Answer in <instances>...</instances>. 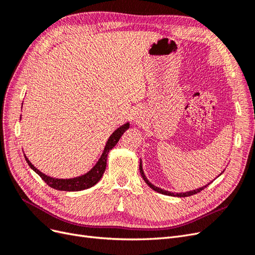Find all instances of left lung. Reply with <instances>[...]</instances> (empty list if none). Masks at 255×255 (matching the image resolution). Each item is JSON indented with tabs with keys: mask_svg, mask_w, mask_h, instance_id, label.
Instances as JSON below:
<instances>
[{
	"mask_svg": "<svg viewBox=\"0 0 255 255\" xmlns=\"http://www.w3.org/2000/svg\"><path fill=\"white\" fill-rule=\"evenodd\" d=\"M139 170H140V174H141V176H142V179H143V181L149 185V186L153 189V190H155V191H157V192H159V194H163V195H166V196H171V197H180V198H183V197H188V196H192V195H196V194H198V192H200L201 190H203L207 185H210L211 183H208L207 185H205V186H203V187H200V188H197V189H195V190H190V191H186V192H176V194H174V192H171V191H168V190H165V189H161V188H159V187H156L155 185H153L148 179H146V176H145V174L143 173V169H142V161H141V159H140V164H139ZM223 172V171H222ZM221 172V173H222ZM220 173V174H221ZM219 174V175H220ZM218 175V176H219Z\"/></svg>",
	"mask_w": 255,
	"mask_h": 255,
	"instance_id": "left-lung-1",
	"label": "left lung"
}]
</instances>
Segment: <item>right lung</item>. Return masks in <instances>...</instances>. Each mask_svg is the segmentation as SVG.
<instances>
[{
    "instance_id": "add662e5",
    "label": "right lung",
    "mask_w": 255,
    "mask_h": 255,
    "mask_svg": "<svg viewBox=\"0 0 255 255\" xmlns=\"http://www.w3.org/2000/svg\"><path fill=\"white\" fill-rule=\"evenodd\" d=\"M128 128H129V123L127 122L125 125H122L121 127H119L117 129H116L115 132L110 136L109 140L106 141L102 155L97 161V164L92 167L88 172L80 176L71 177V179H56V177H52L44 174L40 170H38V169L30 163L25 154H24V157H25V160L27 161L28 166L32 168L33 170L39 175L50 187L57 190H63V191H80V190L87 189L94 186V185H96L100 180H101V177L103 176V173L106 169V161H107L109 152L116 144H117L123 133H125Z\"/></svg>"
}]
</instances>
